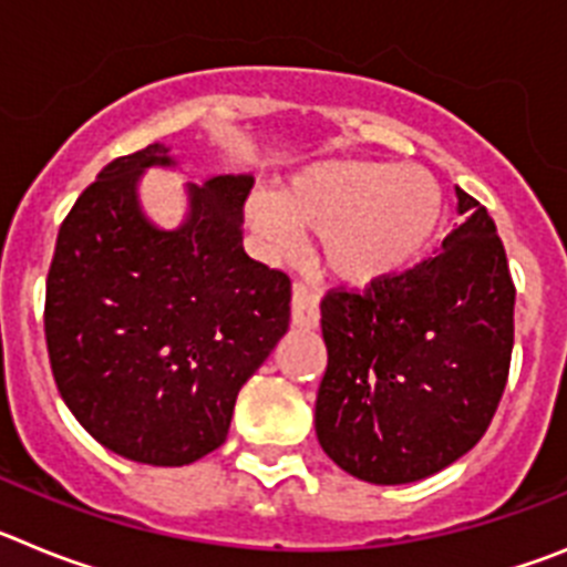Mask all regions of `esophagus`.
I'll return each instance as SVG.
<instances>
[{"label":"esophagus","instance_id":"34e87169","mask_svg":"<svg viewBox=\"0 0 567 567\" xmlns=\"http://www.w3.org/2000/svg\"><path fill=\"white\" fill-rule=\"evenodd\" d=\"M320 320V298L307 284L292 287V323L300 329H315Z\"/></svg>","mask_w":567,"mask_h":567}]
</instances>
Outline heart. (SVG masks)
Masks as SVG:
<instances>
[{"instance_id":"b5f03b06","label":"heart","mask_w":567,"mask_h":567,"mask_svg":"<svg viewBox=\"0 0 567 567\" xmlns=\"http://www.w3.org/2000/svg\"><path fill=\"white\" fill-rule=\"evenodd\" d=\"M437 178L417 164L332 158L298 169L278 193L249 198L247 218L275 255H289L300 233H320L329 272L372 287L412 269L443 227Z\"/></svg>"}]
</instances>
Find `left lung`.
<instances>
[{
	"label": "left lung",
	"mask_w": 567,
	"mask_h": 567,
	"mask_svg": "<svg viewBox=\"0 0 567 567\" xmlns=\"http://www.w3.org/2000/svg\"><path fill=\"white\" fill-rule=\"evenodd\" d=\"M440 255L363 295L329 292V363L315 403L320 449L352 477H432L480 443L514 349V284L488 209L457 187Z\"/></svg>",
	"instance_id": "obj_1"
}]
</instances>
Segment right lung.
<instances>
[{"label":"right lung","mask_w":567,"mask_h":567,"mask_svg":"<svg viewBox=\"0 0 567 567\" xmlns=\"http://www.w3.org/2000/svg\"><path fill=\"white\" fill-rule=\"evenodd\" d=\"M175 169L162 142L110 162L64 218L44 338L59 394L93 440L147 465H187L227 440L235 398L289 329L292 287L249 258V173L184 184L187 215L150 221L138 184Z\"/></svg>","instance_id":"obj_1"}]
</instances>
